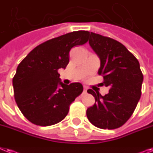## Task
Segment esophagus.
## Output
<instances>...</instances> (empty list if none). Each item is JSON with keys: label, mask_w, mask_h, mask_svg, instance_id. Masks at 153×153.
<instances>
[{"label": "esophagus", "mask_w": 153, "mask_h": 153, "mask_svg": "<svg viewBox=\"0 0 153 153\" xmlns=\"http://www.w3.org/2000/svg\"><path fill=\"white\" fill-rule=\"evenodd\" d=\"M87 92V87L86 86H84L83 87V94H85Z\"/></svg>", "instance_id": "1"}]
</instances>
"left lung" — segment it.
<instances>
[{"label":"left lung","mask_w":153,"mask_h":153,"mask_svg":"<svg viewBox=\"0 0 153 153\" xmlns=\"http://www.w3.org/2000/svg\"><path fill=\"white\" fill-rule=\"evenodd\" d=\"M89 44L100 59L98 74L104 77L102 85L110 89L105 96L88 89L95 104L88 108L86 115L98 128H119L132 115L141 97L143 74L140 64L123 45L112 38L91 32Z\"/></svg>","instance_id":"obj_1"}]
</instances>
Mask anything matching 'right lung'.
<instances>
[{"label":"right lung","mask_w":153,"mask_h":153,"mask_svg":"<svg viewBox=\"0 0 153 153\" xmlns=\"http://www.w3.org/2000/svg\"><path fill=\"white\" fill-rule=\"evenodd\" d=\"M89 31L79 30L39 45L25 57L12 79L16 102L32 123L46 126L62 121L70 105L83 90L79 82L65 85L58 70L69 63V52L88 41Z\"/></svg>","instance_id":"1"}]
</instances>
